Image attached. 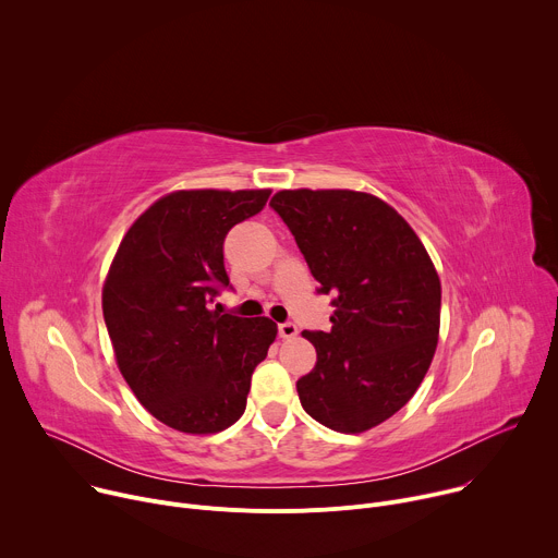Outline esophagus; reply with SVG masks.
Returning a JSON list of instances; mask_svg holds the SVG:
<instances>
[{
    "mask_svg": "<svg viewBox=\"0 0 558 558\" xmlns=\"http://www.w3.org/2000/svg\"><path fill=\"white\" fill-rule=\"evenodd\" d=\"M278 336L282 340H291L298 336V327L293 323H282V325H278Z\"/></svg>",
    "mask_w": 558,
    "mask_h": 558,
    "instance_id": "obj_1",
    "label": "esophagus"
}]
</instances>
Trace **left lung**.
Listing matches in <instances>:
<instances>
[{
	"label": "left lung",
	"instance_id": "8db88e82",
	"mask_svg": "<svg viewBox=\"0 0 558 558\" xmlns=\"http://www.w3.org/2000/svg\"><path fill=\"white\" fill-rule=\"evenodd\" d=\"M271 209L333 295L329 331H304L317 362L298 379L302 409L338 433L368 430L420 388L437 347L441 284L411 225L351 190H282Z\"/></svg>",
	"mask_w": 558,
	"mask_h": 558
}]
</instances>
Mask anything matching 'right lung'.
Segmentation results:
<instances>
[{
	"label": "right lung",
	"mask_w": 558,
	"mask_h": 558,
	"mask_svg": "<svg viewBox=\"0 0 558 558\" xmlns=\"http://www.w3.org/2000/svg\"><path fill=\"white\" fill-rule=\"evenodd\" d=\"M269 190H192L156 201L128 229L104 287V320L121 375L166 426L207 435L247 407L254 368L278 327L211 311L231 289L227 231L256 216Z\"/></svg>",
	"instance_id": "obj_1"
}]
</instances>
